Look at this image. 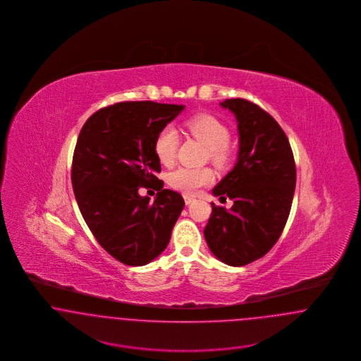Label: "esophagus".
<instances>
[{
	"label": "esophagus",
	"mask_w": 361,
	"mask_h": 361,
	"mask_svg": "<svg viewBox=\"0 0 361 361\" xmlns=\"http://www.w3.org/2000/svg\"><path fill=\"white\" fill-rule=\"evenodd\" d=\"M184 200H185V204H187V206H189L190 203H193V202H195V197H192V196H188V195H185V196H184Z\"/></svg>",
	"instance_id": "1"
}]
</instances>
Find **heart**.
<instances>
[{
	"label": "heart",
	"instance_id": "obj_1",
	"mask_svg": "<svg viewBox=\"0 0 361 361\" xmlns=\"http://www.w3.org/2000/svg\"><path fill=\"white\" fill-rule=\"evenodd\" d=\"M185 128L192 137L204 143L211 162L218 168H226L231 158L230 130L214 115L199 114L185 121ZM180 135L172 126L164 127L155 137L154 152L158 161L165 166H172L177 157ZM214 181V173L209 168H177L169 174V184L173 188L187 195H195L199 189Z\"/></svg>",
	"mask_w": 361,
	"mask_h": 361
}]
</instances>
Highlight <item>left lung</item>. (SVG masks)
Here are the masks:
<instances>
[{
    "label": "left lung",
    "instance_id": "obj_1",
    "mask_svg": "<svg viewBox=\"0 0 361 361\" xmlns=\"http://www.w3.org/2000/svg\"><path fill=\"white\" fill-rule=\"evenodd\" d=\"M221 105L238 121L240 154L212 192L234 204H211L204 238L224 264L243 267L265 256L280 238L291 211L296 166L288 137L267 111L245 99Z\"/></svg>",
    "mask_w": 361,
    "mask_h": 361
}]
</instances>
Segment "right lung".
I'll list each match as a JSON object with an SVG mask.
<instances>
[{
    "instance_id": "1",
    "label": "right lung",
    "mask_w": 361,
    "mask_h": 361,
    "mask_svg": "<svg viewBox=\"0 0 361 361\" xmlns=\"http://www.w3.org/2000/svg\"><path fill=\"white\" fill-rule=\"evenodd\" d=\"M183 109L154 102L108 105L85 121L77 139L75 200L96 240L126 265H146L165 250L185 204L155 176V137ZM142 186L160 190L154 204L137 193Z\"/></svg>"
}]
</instances>
